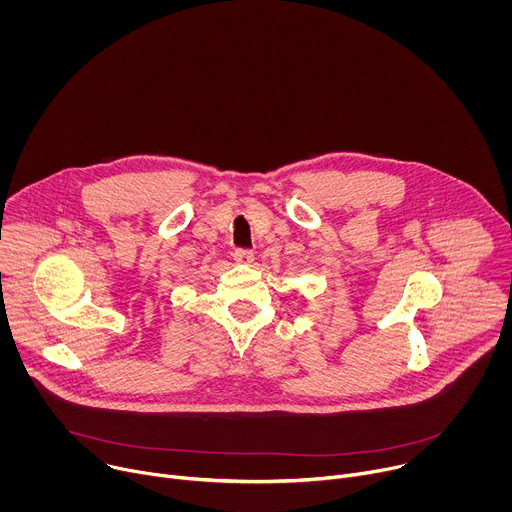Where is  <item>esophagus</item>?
<instances>
[{
  "label": "esophagus",
  "mask_w": 512,
  "mask_h": 512,
  "mask_svg": "<svg viewBox=\"0 0 512 512\" xmlns=\"http://www.w3.org/2000/svg\"><path fill=\"white\" fill-rule=\"evenodd\" d=\"M233 259H235L237 263L249 265V263L253 261V251H249V249H237V251L233 253Z\"/></svg>",
  "instance_id": "esophagus-1"
}]
</instances>
